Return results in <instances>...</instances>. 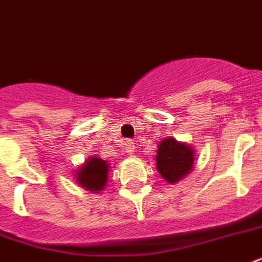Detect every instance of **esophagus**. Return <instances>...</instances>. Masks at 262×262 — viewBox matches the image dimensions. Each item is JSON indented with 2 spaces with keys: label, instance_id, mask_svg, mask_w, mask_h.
I'll use <instances>...</instances> for the list:
<instances>
[{
  "label": "esophagus",
  "instance_id": "esophagus-1",
  "mask_svg": "<svg viewBox=\"0 0 262 262\" xmlns=\"http://www.w3.org/2000/svg\"><path fill=\"white\" fill-rule=\"evenodd\" d=\"M125 149H126V152L129 154L135 152V143H133L132 140H126V143H125Z\"/></svg>",
  "mask_w": 262,
  "mask_h": 262
}]
</instances>
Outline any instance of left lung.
Returning <instances> with one entry per match:
<instances>
[{
  "instance_id": "obj_1",
  "label": "left lung",
  "mask_w": 262,
  "mask_h": 262,
  "mask_svg": "<svg viewBox=\"0 0 262 262\" xmlns=\"http://www.w3.org/2000/svg\"><path fill=\"white\" fill-rule=\"evenodd\" d=\"M193 166V151L187 144L174 139L161 141L157 151V169L167 183H176L191 171Z\"/></svg>"
}]
</instances>
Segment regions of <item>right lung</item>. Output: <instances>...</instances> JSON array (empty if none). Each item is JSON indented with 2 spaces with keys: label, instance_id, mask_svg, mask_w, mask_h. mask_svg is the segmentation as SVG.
I'll return each mask as SVG.
<instances>
[{
  "label": "right lung",
  "instance_id": "add662e5",
  "mask_svg": "<svg viewBox=\"0 0 262 262\" xmlns=\"http://www.w3.org/2000/svg\"><path fill=\"white\" fill-rule=\"evenodd\" d=\"M108 165L100 158H91L79 171H77V181L89 191H101L108 179Z\"/></svg>",
  "mask_w": 262,
  "mask_h": 262
}]
</instances>
